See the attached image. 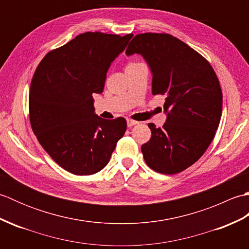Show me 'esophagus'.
Instances as JSON below:
<instances>
[{
    "label": "esophagus",
    "mask_w": 249,
    "mask_h": 249,
    "mask_svg": "<svg viewBox=\"0 0 249 249\" xmlns=\"http://www.w3.org/2000/svg\"><path fill=\"white\" fill-rule=\"evenodd\" d=\"M137 124H138V122H137V121L130 120V119L127 120V126H128V127H133V126H135Z\"/></svg>",
    "instance_id": "obj_1"
}]
</instances>
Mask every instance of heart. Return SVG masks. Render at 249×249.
Returning <instances> with one entry per match:
<instances>
[{
	"label": "heart",
	"mask_w": 249,
	"mask_h": 249,
	"mask_svg": "<svg viewBox=\"0 0 249 249\" xmlns=\"http://www.w3.org/2000/svg\"><path fill=\"white\" fill-rule=\"evenodd\" d=\"M131 64H135V63H130V64H128V65H131Z\"/></svg>",
	"instance_id": "obj_1"
}]
</instances>
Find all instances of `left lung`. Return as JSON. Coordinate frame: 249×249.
I'll use <instances>...</instances> for the list:
<instances>
[{"label":"left lung","instance_id":"8db88e82","mask_svg":"<svg viewBox=\"0 0 249 249\" xmlns=\"http://www.w3.org/2000/svg\"><path fill=\"white\" fill-rule=\"evenodd\" d=\"M138 53L152 71L153 95H165L162 127L150 123L151 139L142 144L146 165L162 174L187 169L204 154L218 128L223 93L210 63L170 34L136 35L126 54Z\"/></svg>","mask_w":249,"mask_h":249}]
</instances>
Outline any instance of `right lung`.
Returning <instances> with one entry per match:
<instances>
[{
	"instance_id": "add662e5",
	"label": "right lung",
	"mask_w": 249,
	"mask_h": 249,
	"mask_svg": "<svg viewBox=\"0 0 249 249\" xmlns=\"http://www.w3.org/2000/svg\"><path fill=\"white\" fill-rule=\"evenodd\" d=\"M125 36L87 32L45 55L31 82L30 122L37 140L57 165L91 176L110 160L126 131V120L95 113L93 94H102L109 67L124 51Z\"/></svg>"
}]
</instances>
